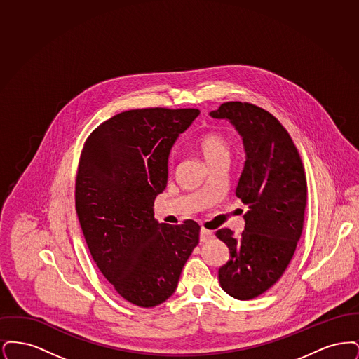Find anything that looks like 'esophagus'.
Returning <instances> with one entry per match:
<instances>
[{
	"mask_svg": "<svg viewBox=\"0 0 359 359\" xmlns=\"http://www.w3.org/2000/svg\"><path fill=\"white\" fill-rule=\"evenodd\" d=\"M212 237H214V233L211 230H207L205 227L201 229V234H199L201 242H207L208 239H211Z\"/></svg>",
	"mask_w": 359,
	"mask_h": 359,
	"instance_id": "34e87169",
	"label": "esophagus"
}]
</instances>
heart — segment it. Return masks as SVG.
<instances>
[{
	"instance_id": "1",
	"label": "heart",
	"mask_w": 359,
	"mask_h": 359,
	"mask_svg": "<svg viewBox=\"0 0 359 359\" xmlns=\"http://www.w3.org/2000/svg\"><path fill=\"white\" fill-rule=\"evenodd\" d=\"M199 147L207 163L221 157H230L231 152L229 140L221 133H207L201 138Z\"/></svg>"
}]
</instances>
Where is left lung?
Here are the masks:
<instances>
[{
  "instance_id": "left-lung-1",
  "label": "left lung",
  "mask_w": 359,
  "mask_h": 359,
  "mask_svg": "<svg viewBox=\"0 0 359 359\" xmlns=\"http://www.w3.org/2000/svg\"><path fill=\"white\" fill-rule=\"evenodd\" d=\"M210 116L236 128L246 154L236 189L249 207L243 231L236 237L230 229H221L217 237L230 250L218 271L222 290L234 299L250 300L274 285L290 265L303 231L306 173L290 133L266 110L226 102Z\"/></svg>"
}]
</instances>
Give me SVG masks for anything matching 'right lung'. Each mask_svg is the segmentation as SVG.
Listing matches in <instances>:
<instances>
[{"label":"right lung","mask_w":359,"mask_h":359,"mask_svg":"<svg viewBox=\"0 0 359 359\" xmlns=\"http://www.w3.org/2000/svg\"><path fill=\"white\" fill-rule=\"evenodd\" d=\"M198 109H137L104 121L86 140L75 183V208L93 259L125 300L156 307L177 288L199 224L154 219L167 187L168 158Z\"/></svg>","instance_id":"add662e5"}]
</instances>
